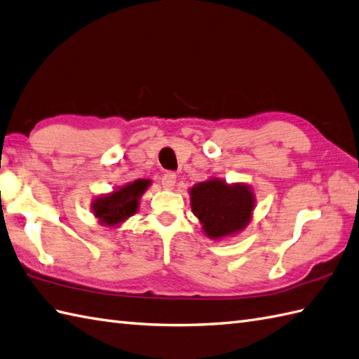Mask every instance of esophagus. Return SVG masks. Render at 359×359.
<instances>
[{
	"mask_svg": "<svg viewBox=\"0 0 359 359\" xmlns=\"http://www.w3.org/2000/svg\"><path fill=\"white\" fill-rule=\"evenodd\" d=\"M161 182L164 189H173L175 182H177V175L173 172H165L161 177Z\"/></svg>",
	"mask_w": 359,
	"mask_h": 359,
	"instance_id": "obj_1",
	"label": "esophagus"
}]
</instances>
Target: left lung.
I'll list each match as a JSON object with an SVG mask.
<instances>
[{"label":"left lung","instance_id":"obj_1","mask_svg":"<svg viewBox=\"0 0 359 359\" xmlns=\"http://www.w3.org/2000/svg\"><path fill=\"white\" fill-rule=\"evenodd\" d=\"M190 204L201 221L204 233L212 240L235 235L252 219L255 195L245 184H227L213 178L190 189Z\"/></svg>","mask_w":359,"mask_h":359}]
</instances>
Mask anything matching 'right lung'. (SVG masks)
Segmentation results:
<instances>
[{"label":"right lung","instance_id":"obj_1","mask_svg":"<svg viewBox=\"0 0 359 359\" xmlns=\"http://www.w3.org/2000/svg\"><path fill=\"white\" fill-rule=\"evenodd\" d=\"M150 186V180H137L123 187L114 190L112 194L98 196L92 204L93 215L102 226L115 227L123 221L137 213L140 198Z\"/></svg>","mask_w":359,"mask_h":359}]
</instances>
